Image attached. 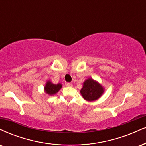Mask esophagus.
<instances>
[{
    "label": "esophagus",
    "instance_id": "1",
    "mask_svg": "<svg viewBox=\"0 0 146 146\" xmlns=\"http://www.w3.org/2000/svg\"><path fill=\"white\" fill-rule=\"evenodd\" d=\"M65 85L66 86H68V87H71L72 86V84L71 83H69V82H67V83H66L65 84Z\"/></svg>",
    "mask_w": 146,
    "mask_h": 146
}]
</instances>
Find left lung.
<instances>
[{
    "label": "left lung",
    "instance_id": "left-lung-1",
    "mask_svg": "<svg viewBox=\"0 0 146 146\" xmlns=\"http://www.w3.org/2000/svg\"><path fill=\"white\" fill-rule=\"evenodd\" d=\"M103 92V88L91 78L84 82L83 88L80 91L84 99L88 101H95L98 99Z\"/></svg>",
    "mask_w": 146,
    "mask_h": 146
}]
</instances>
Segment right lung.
I'll list each match as a JSON object with an SVG mask.
<instances>
[{
	"label": "right lung",
	"mask_w": 146,
	"mask_h": 146,
	"mask_svg": "<svg viewBox=\"0 0 146 146\" xmlns=\"http://www.w3.org/2000/svg\"><path fill=\"white\" fill-rule=\"evenodd\" d=\"M62 88V85L61 84H54L52 82H47L46 85L45 86V91L47 94H50V95H53V94H56V92H58L59 91L60 89Z\"/></svg>",
	"instance_id": "right-lung-1"
}]
</instances>
